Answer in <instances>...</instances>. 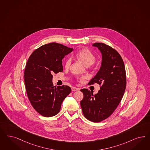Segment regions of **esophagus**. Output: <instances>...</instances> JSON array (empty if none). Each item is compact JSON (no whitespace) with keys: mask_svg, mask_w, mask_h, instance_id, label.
Segmentation results:
<instances>
[{"mask_svg":"<svg viewBox=\"0 0 150 150\" xmlns=\"http://www.w3.org/2000/svg\"><path fill=\"white\" fill-rule=\"evenodd\" d=\"M78 90V88H77L76 87H72V88H71V90H72V91H77Z\"/></svg>","mask_w":150,"mask_h":150,"instance_id":"34e87169","label":"esophagus"}]
</instances>
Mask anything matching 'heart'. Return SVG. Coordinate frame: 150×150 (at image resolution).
Returning <instances> with one entry per match:
<instances>
[{
	"instance_id": "b5f03b06",
	"label": "heart",
	"mask_w": 150,
	"mask_h": 150,
	"mask_svg": "<svg viewBox=\"0 0 150 150\" xmlns=\"http://www.w3.org/2000/svg\"><path fill=\"white\" fill-rule=\"evenodd\" d=\"M76 57L80 61H81L85 66H90L93 64L95 62L96 57L93 54V53L91 52L89 49L84 48L83 49L78 51L75 55ZM72 62V59L71 57H68L65 62V67L66 68L70 67ZM86 78L85 76L78 77V80L80 82H82L83 80Z\"/></svg>"
}]
</instances>
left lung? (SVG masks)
I'll list each match as a JSON object with an SVG mask.
<instances>
[{
    "mask_svg": "<svg viewBox=\"0 0 150 150\" xmlns=\"http://www.w3.org/2000/svg\"><path fill=\"white\" fill-rule=\"evenodd\" d=\"M102 54V64L98 72L88 85L97 83L100 90L96 94L86 88L83 92V98L80 105L85 118L99 122L112 114L124 96L126 85V76L124 61L118 52L105 44L95 42Z\"/></svg>",
    "mask_w": 150,
    "mask_h": 150,
    "instance_id": "1",
    "label": "left lung"
}]
</instances>
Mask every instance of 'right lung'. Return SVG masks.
<instances>
[{"instance_id": "obj_1", "label": "right lung", "mask_w": 150, "mask_h": 150, "mask_svg": "<svg viewBox=\"0 0 150 150\" xmlns=\"http://www.w3.org/2000/svg\"><path fill=\"white\" fill-rule=\"evenodd\" d=\"M72 48L57 42L43 45L29 57L24 70L26 93L32 106L45 117L58 114L62 101L71 93L67 85L54 86L52 74L62 72V59Z\"/></svg>"}]
</instances>
